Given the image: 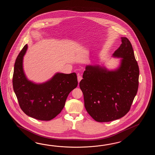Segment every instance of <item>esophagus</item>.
<instances>
[{
	"label": "esophagus",
	"instance_id": "1",
	"mask_svg": "<svg viewBox=\"0 0 155 155\" xmlns=\"http://www.w3.org/2000/svg\"><path fill=\"white\" fill-rule=\"evenodd\" d=\"M81 79H82V76L80 75L79 74H78V82H80V81L81 80Z\"/></svg>",
	"mask_w": 155,
	"mask_h": 155
}]
</instances>
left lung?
Here are the masks:
<instances>
[{"label":"left lung","instance_id":"8db88e82","mask_svg":"<svg viewBox=\"0 0 155 155\" xmlns=\"http://www.w3.org/2000/svg\"><path fill=\"white\" fill-rule=\"evenodd\" d=\"M112 54L122 58L119 68L109 70L99 65H87L79 85L87 112L97 122L120 119L129 112L138 90L139 68L129 40Z\"/></svg>","mask_w":155,"mask_h":155}]
</instances>
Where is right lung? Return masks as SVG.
Masks as SVG:
<instances>
[{
  "instance_id": "1",
  "label": "right lung",
  "mask_w": 155,
  "mask_h": 155,
  "mask_svg": "<svg viewBox=\"0 0 155 155\" xmlns=\"http://www.w3.org/2000/svg\"><path fill=\"white\" fill-rule=\"evenodd\" d=\"M26 44L14 64L13 85L20 108L26 115L34 119L49 121L63 110L70 92L78 86L75 73H58L42 84H35L26 78L24 72L23 56Z\"/></svg>"
}]
</instances>
